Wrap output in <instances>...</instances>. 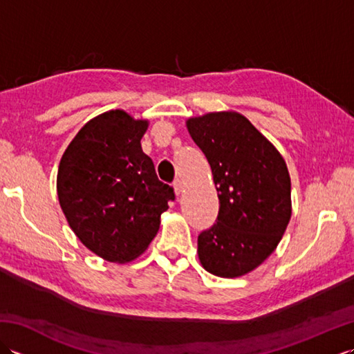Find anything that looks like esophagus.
I'll use <instances>...</instances> for the list:
<instances>
[{
  "label": "esophagus",
  "instance_id": "obj_1",
  "mask_svg": "<svg viewBox=\"0 0 354 354\" xmlns=\"http://www.w3.org/2000/svg\"><path fill=\"white\" fill-rule=\"evenodd\" d=\"M173 190H175V194H176V196H179V194L183 193V183L179 181V179H176V181L173 183Z\"/></svg>",
  "mask_w": 354,
  "mask_h": 354
}]
</instances>
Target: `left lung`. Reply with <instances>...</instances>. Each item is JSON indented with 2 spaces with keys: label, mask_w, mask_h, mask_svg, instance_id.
<instances>
[{
  "label": "left lung",
  "mask_w": 354,
  "mask_h": 354,
  "mask_svg": "<svg viewBox=\"0 0 354 354\" xmlns=\"http://www.w3.org/2000/svg\"><path fill=\"white\" fill-rule=\"evenodd\" d=\"M193 141L212 167L219 214L198 237L209 274L234 278L260 266L290 221V176L283 156L239 112H209L187 120Z\"/></svg>",
  "instance_id": "obj_1"
}]
</instances>
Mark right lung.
I'll return each instance as SVG.
<instances>
[{"mask_svg":"<svg viewBox=\"0 0 354 354\" xmlns=\"http://www.w3.org/2000/svg\"><path fill=\"white\" fill-rule=\"evenodd\" d=\"M147 120L122 109L82 127L57 170V198L74 234L99 257L127 263L147 250L175 193L142 152Z\"/></svg>","mask_w":354,"mask_h":354,"instance_id":"1","label":"right lung"}]
</instances>
